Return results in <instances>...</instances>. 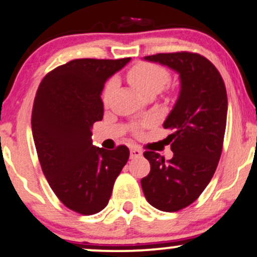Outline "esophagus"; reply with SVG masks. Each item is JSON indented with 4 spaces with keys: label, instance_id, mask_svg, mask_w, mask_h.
<instances>
[{
    "label": "esophagus",
    "instance_id": "obj_1",
    "mask_svg": "<svg viewBox=\"0 0 257 257\" xmlns=\"http://www.w3.org/2000/svg\"><path fill=\"white\" fill-rule=\"evenodd\" d=\"M143 156V151H141L140 149L137 146L132 147L131 149V158H138V157H141Z\"/></svg>",
    "mask_w": 257,
    "mask_h": 257
}]
</instances>
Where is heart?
I'll return each mask as SVG.
<instances>
[{
	"label": "heart",
	"mask_w": 257,
	"mask_h": 257,
	"mask_svg": "<svg viewBox=\"0 0 257 257\" xmlns=\"http://www.w3.org/2000/svg\"><path fill=\"white\" fill-rule=\"evenodd\" d=\"M170 76L164 67L156 64L140 63L135 65L128 72V81L139 93L146 95L150 93H159L168 82ZM114 88V81H110L106 85L104 100L107 101Z\"/></svg>",
	"instance_id": "obj_1"
}]
</instances>
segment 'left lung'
<instances>
[{"label":"left lung","instance_id":"8db88e82","mask_svg":"<svg viewBox=\"0 0 257 257\" xmlns=\"http://www.w3.org/2000/svg\"><path fill=\"white\" fill-rule=\"evenodd\" d=\"M144 60L179 75L180 91L163 126L173 158L146 151L151 172L141 180L147 202L162 211H178L200 196L210 182L222 152L227 117L225 83L208 59L194 53H167Z\"/></svg>","mask_w":257,"mask_h":257}]
</instances>
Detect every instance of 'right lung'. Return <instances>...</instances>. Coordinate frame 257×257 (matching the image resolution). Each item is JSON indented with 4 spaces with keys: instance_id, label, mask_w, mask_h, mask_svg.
I'll return each instance as SVG.
<instances>
[{
    "instance_id": "add662e5",
    "label": "right lung",
    "mask_w": 257,
    "mask_h": 257,
    "mask_svg": "<svg viewBox=\"0 0 257 257\" xmlns=\"http://www.w3.org/2000/svg\"><path fill=\"white\" fill-rule=\"evenodd\" d=\"M129 61L76 59L49 72L37 89L31 126L42 172L61 203L79 214L107 205L128 162L126 146H94L91 128L104 116L100 94L106 81Z\"/></svg>"
}]
</instances>
